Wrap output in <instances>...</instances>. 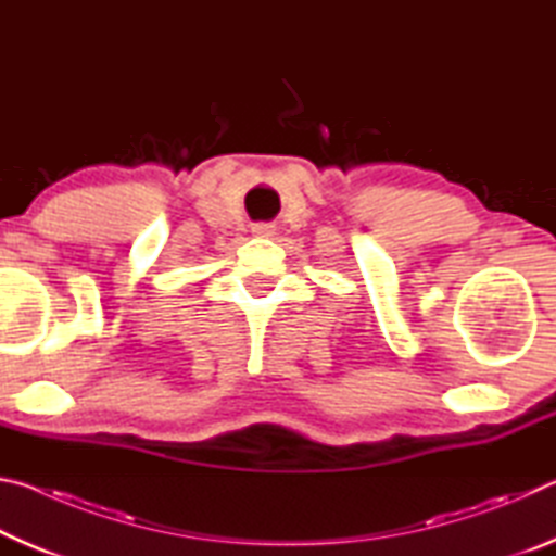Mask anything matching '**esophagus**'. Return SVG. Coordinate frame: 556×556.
<instances>
[{
  "label": "esophagus",
  "instance_id": "34e87169",
  "mask_svg": "<svg viewBox=\"0 0 556 556\" xmlns=\"http://www.w3.org/2000/svg\"><path fill=\"white\" fill-rule=\"evenodd\" d=\"M252 232L260 235V238H269V235H275V225H271V223H255V225H252Z\"/></svg>",
  "mask_w": 556,
  "mask_h": 556
}]
</instances>
